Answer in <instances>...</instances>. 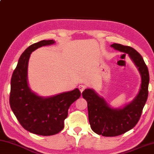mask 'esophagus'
Listing matches in <instances>:
<instances>
[{
	"label": "esophagus",
	"mask_w": 154,
	"mask_h": 154,
	"mask_svg": "<svg viewBox=\"0 0 154 154\" xmlns=\"http://www.w3.org/2000/svg\"><path fill=\"white\" fill-rule=\"evenodd\" d=\"M79 90L80 91V92L81 93H82L83 91H84L85 90V88H86V87L85 85H79Z\"/></svg>",
	"instance_id": "34e87169"
}]
</instances>
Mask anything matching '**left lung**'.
Masks as SVG:
<instances>
[{
	"label": "left lung",
	"instance_id": "left-lung-1",
	"mask_svg": "<svg viewBox=\"0 0 154 154\" xmlns=\"http://www.w3.org/2000/svg\"><path fill=\"white\" fill-rule=\"evenodd\" d=\"M116 50L128 54L141 76L139 92L133 101L122 108L109 107L106 100L93 89L87 88L82 92L83 98L88 103V121L95 133L105 137H116L130 131L139 122L148 97L149 75L142 56L128 46L112 44Z\"/></svg>",
	"mask_w": 154,
	"mask_h": 154
}]
</instances>
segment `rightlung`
<instances>
[{
  "label": "right lung",
  "mask_w": 154,
  "mask_h": 154,
  "mask_svg": "<svg viewBox=\"0 0 154 154\" xmlns=\"http://www.w3.org/2000/svg\"><path fill=\"white\" fill-rule=\"evenodd\" d=\"M44 40L28 47L19 59L11 80L10 106L19 122L26 131L42 136L57 134L64 127L69 106L80 97L79 88L43 97L32 92L28 83V61L32 51L53 45Z\"/></svg>",
  "instance_id": "right-lung-1"
}]
</instances>
